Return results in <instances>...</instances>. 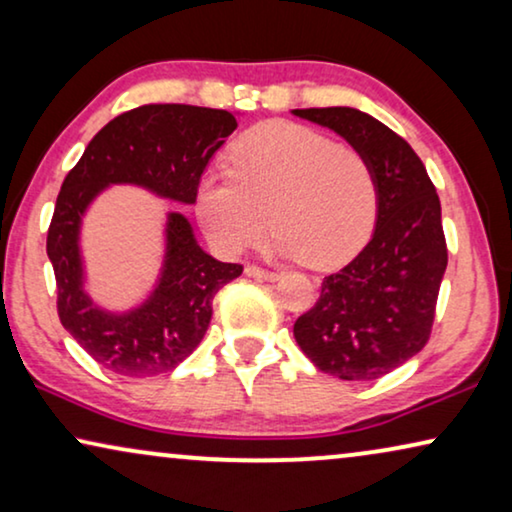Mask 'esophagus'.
<instances>
[{"label":"esophagus","mask_w":512,"mask_h":512,"mask_svg":"<svg viewBox=\"0 0 512 512\" xmlns=\"http://www.w3.org/2000/svg\"><path fill=\"white\" fill-rule=\"evenodd\" d=\"M244 275L254 277V279H263V282H277L279 279V272L258 268V265H247V268H244Z\"/></svg>","instance_id":"34e87169"}]
</instances>
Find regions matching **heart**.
I'll return each mask as SVG.
<instances>
[{
  "label": "heart",
  "instance_id": "b5f03b06",
  "mask_svg": "<svg viewBox=\"0 0 512 512\" xmlns=\"http://www.w3.org/2000/svg\"><path fill=\"white\" fill-rule=\"evenodd\" d=\"M195 207L223 254L256 244L272 226V251L326 270L366 244L377 179L354 146L305 125L268 123L230 146L228 177L202 179Z\"/></svg>",
  "mask_w": 512,
  "mask_h": 512
}]
</instances>
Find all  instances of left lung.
Returning <instances> with one entry per match:
<instances>
[{
	"label": "left lung",
	"mask_w": 512,
	"mask_h": 512,
	"mask_svg": "<svg viewBox=\"0 0 512 512\" xmlns=\"http://www.w3.org/2000/svg\"><path fill=\"white\" fill-rule=\"evenodd\" d=\"M338 132L373 165L377 219L370 242L324 277L319 300L293 324L314 366L349 382H370L422 352L447 268L440 200L426 167L394 130L352 107L293 109Z\"/></svg>",
	"instance_id": "1"
}]
</instances>
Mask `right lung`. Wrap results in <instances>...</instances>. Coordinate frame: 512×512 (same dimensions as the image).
Segmentation results:
<instances>
[{"mask_svg": "<svg viewBox=\"0 0 512 512\" xmlns=\"http://www.w3.org/2000/svg\"><path fill=\"white\" fill-rule=\"evenodd\" d=\"M237 128L235 114L191 104H144L109 121L62 181L46 237L65 331L100 363L125 377L174 370L205 338L212 300L242 275L195 240L191 221L170 212L158 282L142 305L104 310L88 296L81 223L104 188L130 184L181 205H195L202 172Z\"/></svg>", "mask_w": 512, "mask_h": 512, "instance_id": "right-lung-1", "label": "right lung"}]
</instances>
